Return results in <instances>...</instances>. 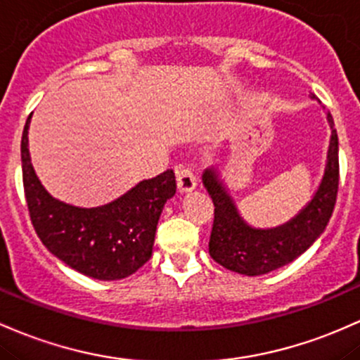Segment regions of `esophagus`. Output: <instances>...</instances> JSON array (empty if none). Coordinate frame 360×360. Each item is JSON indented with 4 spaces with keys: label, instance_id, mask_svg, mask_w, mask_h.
Wrapping results in <instances>:
<instances>
[{
    "label": "esophagus",
    "instance_id": "1",
    "mask_svg": "<svg viewBox=\"0 0 360 360\" xmlns=\"http://www.w3.org/2000/svg\"><path fill=\"white\" fill-rule=\"evenodd\" d=\"M176 181L179 193H189L196 188L195 172H193V169L184 167V165H179L176 169Z\"/></svg>",
    "mask_w": 360,
    "mask_h": 360
}]
</instances>
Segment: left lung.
<instances>
[{"instance_id": "obj_1", "label": "left lung", "mask_w": 360, "mask_h": 360, "mask_svg": "<svg viewBox=\"0 0 360 360\" xmlns=\"http://www.w3.org/2000/svg\"><path fill=\"white\" fill-rule=\"evenodd\" d=\"M326 120L331 136L321 183L313 200L283 225L274 229L251 227L239 215L217 169L203 172V186L215 207L208 251L217 263L248 276L270 274L294 262L325 232L338 193V135L330 112Z\"/></svg>"}]
</instances>
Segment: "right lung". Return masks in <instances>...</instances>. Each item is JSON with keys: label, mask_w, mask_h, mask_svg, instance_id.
<instances>
[{"label": "right lung", "mask_w": 360, "mask_h": 360, "mask_svg": "<svg viewBox=\"0 0 360 360\" xmlns=\"http://www.w3.org/2000/svg\"><path fill=\"white\" fill-rule=\"evenodd\" d=\"M29 124L22 135V176L30 220L42 244L73 270L97 280L135 274L152 256L157 224L165 201L176 193L172 169L108 205L80 208L49 195L35 174L29 153Z\"/></svg>", "instance_id": "obj_1"}]
</instances>
